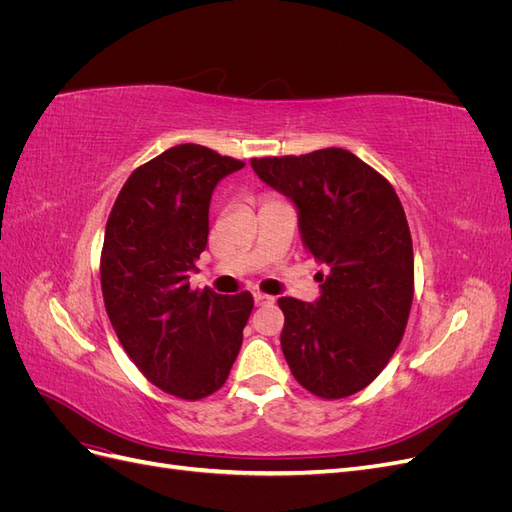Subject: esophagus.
<instances>
[{"mask_svg":"<svg viewBox=\"0 0 512 512\" xmlns=\"http://www.w3.org/2000/svg\"><path fill=\"white\" fill-rule=\"evenodd\" d=\"M273 301H275V299L269 297V294L254 292V303H256V305H269V303H273Z\"/></svg>","mask_w":512,"mask_h":512,"instance_id":"1","label":"esophagus"}]
</instances>
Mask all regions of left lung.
Masks as SVG:
<instances>
[{"mask_svg": "<svg viewBox=\"0 0 512 512\" xmlns=\"http://www.w3.org/2000/svg\"><path fill=\"white\" fill-rule=\"evenodd\" d=\"M297 209L320 297H282V350L297 382L324 399L359 393L397 350L414 290L412 237L391 183L346 149L252 160Z\"/></svg>", "mask_w": 512, "mask_h": 512, "instance_id": "obj_1", "label": "left lung"}]
</instances>
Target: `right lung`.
<instances>
[{
	"label": "right lung",
	"instance_id": "obj_1",
	"mask_svg": "<svg viewBox=\"0 0 512 512\" xmlns=\"http://www.w3.org/2000/svg\"><path fill=\"white\" fill-rule=\"evenodd\" d=\"M243 166L203 145L170 147L134 170L106 222V314L141 374L181 399L226 382L254 307L250 292H198L188 282L207 247L215 185Z\"/></svg>",
	"mask_w": 512,
	"mask_h": 512
}]
</instances>
